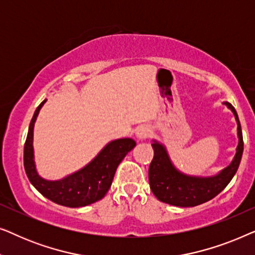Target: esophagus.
<instances>
[{"label": "esophagus", "instance_id": "esophagus-1", "mask_svg": "<svg viewBox=\"0 0 255 255\" xmlns=\"http://www.w3.org/2000/svg\"><path fill=\"white\" fill-rule=\"evenodd\" d=\"M135 134H137L139 139H146L151 134V128L147 125H140V127H138L137 131H135Z\"/></svg>", "mask_w": 255, "mask_h": 255}]
</instances>
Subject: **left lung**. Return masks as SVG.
I'll use <instances>...</instances> for the list:
<instances>
[{
	"label": "left lung",
	"mask_w": 255,
	"mask_h": 255,
	"mask_svg": "<svg viewBox=\"0 0 255 255\" xmlns=\"http://www.w3.org/2000/svg\"><path fill=\"white\" fill-rule=\"evenodd\" d=\"M235 114L238 123L239 144L231 165L212 177L187 176L175 169L168 158L165 147L159 142L152 144L154 156L148 169L149 187L154 196L163 203L175 207H195L212 200L230 183L238 170L244 151L243 132L237 111L231 103L225 102Z\"/></svg>",
	"instance_id": "8db88e82"
}]
</instances>
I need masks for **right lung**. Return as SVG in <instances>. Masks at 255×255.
<instances>
[{
    "label": "right lung",
    "instance_id": "obj_1",
    "mask_svg": "<svg viewBox=\"0 0 255 255\" xmlns=\"http://www.w3.org/2000/svg\"><path fill=\"white\" fill-rule=\"evenodd\" d=\"M44 100L34 111L24 145V168L30 182L39 193L54 203L69 208L86 207L102 200L113 183L122 160L135 146L130 138L117 139L108 144L85 168L59 181H46L38 175L33 161V125Z\"/></svg>",
    "mask_w": 255,
    "mask_h": 255
}]
</instances>
